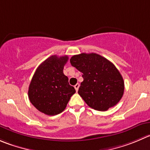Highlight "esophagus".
Instances as JSON below:
<instances>
[{"instance_id":"1","label":"esophagus","mask_w":150,"mask_h":150,"mask_svg":"<svg viewBox=\"0 0 150 150\" xmlns=\"http://www.w3.org/2000/svg\"><path fill=\"white\" fill-rule=\"evenodd\" d=\"M79 85L78 83L76 84V85H74V88H75V90H76V92H77V91H78V89H79Z\"/></svg>"}]
</instances>
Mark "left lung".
Masks as SVG:
<instances>
[{"label":"left lung","mask_w":150,"mask_h":150,"mask_svg":"<svg viewBox=\"0 0 150 150\" xmlns=\"http://www.w3.org/2000/svg\"><path fill=\"white\" fill-rule=\"evenodd\" d=\"M72 66L82 73L78 93L94 110L106 111L121 100L125 82L119 70L106 58L91 53L74 55L70 59Z\"/></svg>","instance_id":"8db88e82"}]
</instances>
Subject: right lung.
<instances>
[{"label": "right lung", "instance_id": "add662e5", "mask_svg": "<svg viewBox=\"0 0 150 150\" xmlns=\"http://www.w3.org/2000/svg\"><path fill=\"white\" fill-rule=\"evenodd\" d=\"M68 56L52 55L38 66L28 87V99L41 112L55 115L65 109L76 91L63 74Z\"/></svg>", "mask_w": 150, "mask_h": 150}]
</instances>
